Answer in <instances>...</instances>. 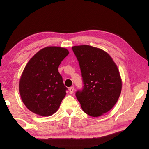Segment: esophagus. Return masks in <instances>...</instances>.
Returning a JSON list of instances; mask_svg holds the SVG:
<instances>
[{"instance_id": "obj_1", "label": "esophagus", "mask_w": 149, "mask_h": 149, "mask_svg": "<svg viewBox=\"0 0 149 149\" xmlns=\"http://www.w3.org/2000/svg\"><path fill=\"white\" fill-rule=\"evenodd\" d=\"M69 92H70V93L71 94L73 93V92H74V87H73V86H72V87L70 88V89H69Z\"/></svg>"}]
</instances>
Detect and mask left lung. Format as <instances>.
Here are the masks:
<instances>
[{
    "label": "left lung",
    "instance_id": "obj_1",
    "mask_svg": "<svg viewBox=\"0 0 149 149\" xmlns=\"http://www.w3.org/2000/svg\"><path fill=\"white\" fill-rule=\"evenodd\" d=\"M79 61L84 88L76 96L88 115L100 117L118 102L122 89L118 68L103 49L89 45L72 47Z\"/></svg>",
    "mask_w": 149,
    "mask_h": 149
}]
</instances>
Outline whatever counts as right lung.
I'll list each match as a JSON object with an SVG mask.
<instances>
[{
    "label": "right lung",
    "instance_id": "1",
    "mask_svg": "<svg viewBox=\"0 0 149 149\" xmlns=\"http://www.w3.org/2000/svg\"><path fill=\"white\" fill-rule=\"evenodd\" d=\"M68 54L66 48L47 47L26 65L20 79L19 92L25 106L33 113L49 116L60 107L67 88L58 67Z\"/></svg>",
    "mask_w": 149,
    "mask_h": 149
}]
</instances>
